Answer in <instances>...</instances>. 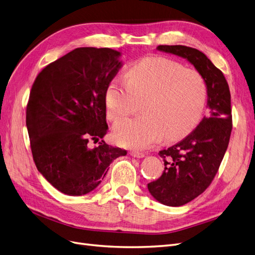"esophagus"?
<instances>
[{
	"instance_id": "obj_1",
	"label": "esophagus",
	"mask_w": 255,
	"mask_h": 255,
	"mask_svg": "<svg viewBox=\"0 0 255 255\" xmlns=\"http://www.w3.org/2000/svg\"><path fill=\"white\" fill-rule=\"evenodd\" d=\"M129 154L134 157H137V158H141V157H144L145 154L143 152H139V151H130Z\"/></svg>"
}]
</instances>
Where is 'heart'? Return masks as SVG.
I'll use <instances>...</instances> for the list:
<instances>
[{
    "label": "heart",
    "instance_id": "heart-1",
    "mask_svg": "<svg viewBox=\"0 0 255 255\" xmlns=\"http://www.w3.org/2000/svg\"><path fill=\"white\" fill-rule=\"evenodd\" d=\"M207 85L195 69L165 56H149L136 63L128 79L117 76L106 89L107 117L113 122L141 110L143 114L122 121L114 128L123 146L143 149L159 140L181 139L201 120Z\"/></svg>",
    "mask_w": 255,
    "mask_h": 255
}]
</instances>
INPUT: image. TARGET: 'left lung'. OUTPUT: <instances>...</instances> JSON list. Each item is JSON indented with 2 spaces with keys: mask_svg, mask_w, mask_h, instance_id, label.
<instances>
[{
  "mask_svg": "<svg viewBox=\"0 0 255 255\" xmlns=\"http://www.w3.org/2000/svg\"><path fill=\"white\" fill-rule=\"evenodd\" d=\"M157 50L186 58L207 85L210 117H204L183 140L159 151L165 170L148 184L158 202L181 206L205 191L218 172L232 132L231 94L225 75L201 51L185 45H158Z\"/></svg>",
  "mask_w": 255,
  "mask_h": 255,
  "instance_id": "obj_1",
  "label": "left lung"
}]
</instances>
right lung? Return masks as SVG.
I'll return each mask as SVG.
<instances>
[{
    "label": "right lung",
    "instance_id": "add662e5",
    "mask_svg": "<svg viewBox=\"0 0 255 255\" xmlns=\"http://www.w3.org/2000/svg\"><path fill=\"white\" fill-rule=\"evenodd\" d=\"M120 52L78 48L39 72L26 105L33 159L57 190L83 196L102 182L112 161L127 151L107 144L106 89L121 68Z\"/></svg>",
    "mask_w": 255,
    "mask_h": 255
}]
</instances>
